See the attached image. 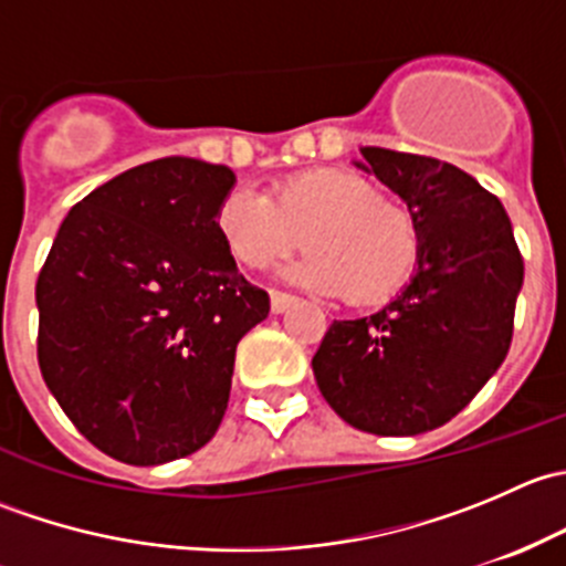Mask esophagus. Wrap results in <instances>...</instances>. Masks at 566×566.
<instances>
[{
	"label": "esophagus",
	"instance_id": "obj_1",
	"mask_svg": "<svg viewBox=\"0 0 566 566\" xmlns=\"http://www.w3.org/2000/svg\"><path fill=\"white\" fill-rule=\"evenodd\" d=\"M295 304V295L290 293H279V290H271V312L273 315H282L287 306Z\"/></svg>",
	"mask_w": 566,
	"mask_h": 566
}]
</instances>
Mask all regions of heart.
<instances>
[{
	"mask_svg": "<svg viewBox=\"0 0 566 566\" xmlns=\"http://www.w3.org/2000/svg\"><path fill=\"white\" fill-rule=\"evenodd\" d=\"M216 227L230 254L249 268L282 260L304 238L312 251L293 276L319 293H342L350 304L391 298L419 260L413 216L345 169L290 175L271 197L232 188L216 210Z\"/></svg>",
	"mask_w": 566,
	"mask_h": 566,
	"instance_id": "1",
	"label": "heart"
}]
</instances>
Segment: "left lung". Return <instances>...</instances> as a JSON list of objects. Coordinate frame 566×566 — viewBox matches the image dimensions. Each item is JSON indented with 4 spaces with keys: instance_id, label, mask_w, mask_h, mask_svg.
Masks as SVG:
<instances>
[{
    "instance_id": "left-lung-1",
    "label": "left lung",
    "mask_w": 566,
    "mask_h": 566,
    "mask_svg": "<svg viewBox=\"0 0 566 566\" xmlns=\"http://www.w3.org/2000/svg\"><path fill=\"white\" fill-rule=\"evenodd\" d=\"M361 153L358 167L408 205L419 265L389 306L334 319L312 369L356 430L421 436L452 421L510 353L523 256L504 205L468 172L416 153Z\"/></svg>"
}]
</instances>
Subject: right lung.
Masks as SVG:
<instances>
[{
    "instance_id": "obj_1",
    "label": "right lung",
    "mask_w": 566,
    "mask_h": 566,
    "mask_svg": "<svg viewBox=\"0 0 566 566\" xmlns=\"http://www.w3.org/2000/svg\"><path fill=\"white\" fill-rule=\"evenodd\" d=\"M232 186L197 158L128 169L73 205L40 268V373L108 458H186L224 419L238 342L271 310L216 227Z\"/></svg>"
}]
</instances>
